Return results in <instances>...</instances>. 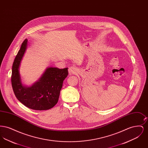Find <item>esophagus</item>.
<instances>
[{"instance_id": "34e87169", "label": "esophagus", "mask_w": 148, "mask_h": 148, "mask_svg": "<svg viewBox=\"0 0 148 148\" xmlns=\"http://www.w3.org/2000/svg\"><path fill=\"white\" fill-rule=\"evenodd\" d=\"M68 71H69V75H73V74H75L77 72V68L75 66H71L69 69H68Z\"/></svg>"}]
</instances>
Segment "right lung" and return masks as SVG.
<instances>
[{"label":"right lung","instance_id":"add662e5","mask_svg":"<svg viewBox=\"0 0 148 148\" xmlns=\"http://www.w3.org/2000/svg\"><path fill=\"white\" fill-rule=\"evenodd\" d=\"M27 42V39L23 42L13 64L11 77L13 90L16 98L25 106L35 110H48L58 101L63 81L68 75V68H47L42 77L32 86H23L19 68Z\"/></svg>","mask_w":148,"mask_h":148}]
</instances>
